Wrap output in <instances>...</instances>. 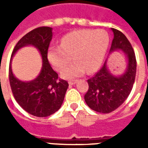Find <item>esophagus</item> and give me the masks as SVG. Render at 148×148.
Returning <instances> with one entry per match:
<instances>
[{
	"label": "esophagus",
	"mask_w": 148,
	"mask_h": 148,
	"mask_svg": "<svg viewBox=\"0 0 148 148\" xmlns=\"http://www.w3.org/2000/svg\"><path fill=\"white\" fill-rule=\"evenodd\" d=\"M75 82H76V80H70L68 82V83L70 84V85H74Z\"/></svg>",
	"instance_id": "1"
}]
</instances>
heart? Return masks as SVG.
I'll return each instance as SVG.
<instances>
[{
	"label": "heart",
	"instance_id": "heart-1",
	"mask_svg": "<svg viewBox=\"0 0 148 148\" xmlns=\"http://www.w3.org/2000/svg\"><path fill=\"white\" fill-rule=\"evenodd\" d=\"M109 35L105 30L82 29L62 37L60 46H51L47 58L56 71H62L71 61L74 62L62 72L63 78L81 76L87 71L91 73L98 67L109 46Z\"/></svg>",
	"mask_w": 148,
	"mask_h": 148
}]
</instances>
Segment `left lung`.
I'll return each mask as SVG.
<instances>
[{
  "label": "left lung",
  "instance_id": "8db88e82",
  "mask_svg": "<svg viewBox=\"0 0 148 148\" xmlns=\"http://www.w3.org/2000/svg\"><path fill=\"white\" fill-rule=\"evenodd\" d=\"M111 29L114 36L109 52L122 50L127 55V66L124 74L116 77L109 73L105 62L99 71L87 80L89 89L85 101L90 109L101 113H109L124 102L133 87L136 74V59L130 42L121 32Z\"/></svg>",
  "mask_w": 148,
  "mask_h": 148
}]
</instances>
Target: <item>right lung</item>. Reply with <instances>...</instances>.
<instances>
[{"mask_svg": "<svg viewBox=\"0 0 148 148\" xmlns=\"http://www.w3.org/2000/svg\"><path fill=\"white\" fill-rule=\"evenodd\" d=\"M52 39V28L39 27L22 37L12 53L8 69V77L15 99L28 113L38 117L51 116L60 109L69 84L58 77L47 59V51ZM32 45L40 52L43 66L39 76L31 82H22L14 77L11 68L12 56L24 45Z\"/></svg>", "mask_w": 148, "mask_h": 148, "instance_id": "right-lung-1", "label": "right lung"}]
</instances>
